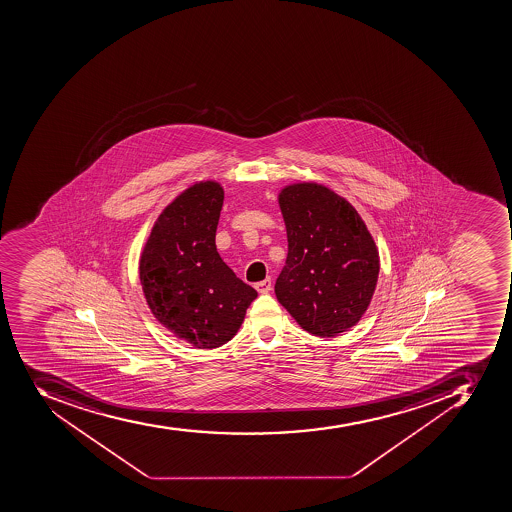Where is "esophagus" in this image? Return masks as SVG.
<instances>
[{
  "mask_svg": "<svg viewBox=\"0 0 512 512\" xmlns=\"http://www.w3.org/2000/svg\"><path fill=\"white\" fill-rule=\"evenodd\" d=\"M254 288L259 291V293H269L272 290V282L271 279L262 280V282L254 283Z\"/></svg>",
  "mask_w": 512,
  "mask_h": 512,
  "instance_id": "obj_1",
  "label": "esophagus"
}]
</instances>
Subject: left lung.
Segmentation results:
<instances>
[{
    "mask_svg": "<svg viewBox=\"0 0 512 512\" xmlns=\"http://www.w3.org/2000/svg\"><path fill=\"white\" fill-rule=\"evenodd\" d=\"M288 254L275 282L283 308L306 332L337 337L358 324L379 279V251L358 211L317 183L279 196Z\"/></svg>",
    "mask_w": 512,
    "mask_h": 512,
    "instance_id": "obj_1",
    "label": "left lung"
}]
</instances>
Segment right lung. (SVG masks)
Wrapping results in <instances>:
<instances>
[{"instance_id": "1", "label": "right lung", "mask_w": 512, "mask_h": 512, "mask_svg": "<svg viewBox=\"0 0 512 512\" xmlns=\"http://www.w3.org/2000/svg\"><path fill=\"white\" fill-rule=\"evenodd\" d=\"M222 204L219 183L185 190L158 217L140 259L143 293L154 317L200 349L232 340L258 296L217 253Z\"/></svg>"}]
</instances>
